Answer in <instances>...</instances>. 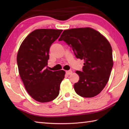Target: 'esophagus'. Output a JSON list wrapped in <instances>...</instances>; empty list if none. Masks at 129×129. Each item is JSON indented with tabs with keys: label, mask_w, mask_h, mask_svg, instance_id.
Instances as JSON below:
<instances>
[{
	"label": "esophagus",
	"mask_w": 129,
	"mask_h": 129,
	"mask_svg": "<svg viewBox=\"0 0 129 129\" xmlns=\"http://www.w3.org/2000/svg\"><path fill=\"white\" fill-rule=\"evenodd\" d=\"M72 73V71H66V74L68 75H70Z\"/></svg>",
	"instance_id": "1"
}]
</instances>
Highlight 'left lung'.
I'll return each mask as SVG.
<instances>
[{
    "mask_svg": "<svg viewBox=\"0 0 129 129\" xmlns=\"http://www.w3.org/2000/svg\"><path fill=\"white\" fill-rule=\"evenodd\" d=\"M72 48L77 58L84 60L82 71H76L80 80L74 85L80 96L93 97L103 90L113 66L112 48L108 40L91 28L64 30L58 39Z\"/></svg>",
    "mask_w": 129,
    "mask_h": 129,
    "instance_id": "left-lung-1",
    "label": "left lung"
}]
</instances>
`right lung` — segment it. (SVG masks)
Segmentation results:
<instances>
[{
    "instance_id": "obj_1",
    "label": "right lung",
    "mask_w": 129,
    "mask_h": 129,
    "mask_svg": "<svg viewBox=\"0 0 129 129\" xmlns=\"http://www.w3.org/2000/svg\"><path fill=\"white\" fill-rule=\"evenodd\" d=\"M62 30L39 29L32 32L21 43L17 55L19 75L28 94L40 102L51 101L58 95L65 71L48 69L52 44Z\"/></svg>"
}]
</instances>
